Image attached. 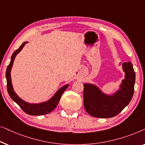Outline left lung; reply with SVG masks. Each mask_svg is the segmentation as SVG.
<instances>
[{"instance_id":"left-lung-1","label":"left lung","mask_w":145,"mask_h":145,"mask_svg":"<svg viewBox=\"0 0 145 145\" xmlns=\"http://www.w3.org/2000/svg\"><path fill=\"white\" fill-rule=\"evenodd\" d=\"M125 79L121 89L113 96L103 95L95 86L83 84V104L85 110L91 116L99 118H112L129 105L134 93L135 73L131 62H123Z\"/></svg>"}]
</instances>
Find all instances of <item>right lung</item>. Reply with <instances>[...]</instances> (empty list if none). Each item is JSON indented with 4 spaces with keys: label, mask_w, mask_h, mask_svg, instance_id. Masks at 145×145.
<instances>
[{
    "label": "right lung",
    "mask_w": 145,
    "mask_h": 145,
    "mask_svg": "<svg viewBox=\"0 0 145 145\" xmlns=\"http://www.w3.org/2000/svg\"><path fill=\"white\" fill-rule=\"evenodd\" d=\"M27 42H23V43L22 44V45L20 46L19 48L16 50L12 55L10 62L9 65L8 66L7 72H6V78H7V91L8 93L9 94L10 97H11V99L13 100L16 104H18V105H19V106L21 108V109L24 112L31 116L44 115V114H47L48 113L51 112L56 107L59 101H60V99L61 97H62L63 93L64 92L65 90H66L67 88H68L69 85H66L59 89V90L57 91V93L55 94L54 97L48 101L41 104H37V105H31V104H28L27 103H25V102H24V101H22L21 99H20V98L16 95V94L13 90V87H12V85L10 70L12 65H13V62L16 56L17 55L18 53L22 49V48L24 47V46L25 45V44L27 43Z\"/></svg>",
    "instance_id": "right-lung-1"
}]
</instances>
